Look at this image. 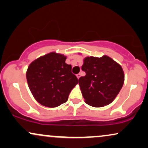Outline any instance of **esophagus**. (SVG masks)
<instances>
[{
	"mask_svg": "<svg viewBox=\"0 0 148 148\" xmlns=\"http://www.w3.org/2000/svg\"><path fill=\"white\" fill-rule=\"evenodd\" d=\"M76 76H77L78 79H79V78L80 77V74H76Z\"/></svg>",
	"mask_w": 148,
	"mask_h": 148,
	"instance_id": "34e87169",
	"label": "esophagus"
}]
</instances>
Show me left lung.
<instances>
[{
  "label": "left lung",
  "mask_w": 148,
  "mask_h": 148,
  "mask_svg": "<svg viewBox=\"0 0 148 148\" xmlns=\"http://www.w3.org/2000/svg\"><path fill=\"white\" fill-rule=\"evenodd\" d=\"M82 70L86 75L78 79L85 102L94 107L108 105L124 85V74L118 63L107 56L84 59Z\"/></svg>",
  "instance_id": "1"
}]
</instances>
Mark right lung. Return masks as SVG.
Listing matches in <instances>:
<instances>
[{
	"label": "right lung",
	"instance_id": "right-lung-1",
	"mask_svg": "<svg viewBox=\"0 0 148 148\" xmlns=\"http://www.w3.org/2000/svg\"><path fill=\"white\" fill-rule=\"evenodd\" d=\"M66 57L55 52L36 59L30 64L27 80L37 102L48 107H56L67 102L78 78L72 73V65Z\"/></svg>",
	"mask_w": 148,
	"mask_h": 148
}]
</instances>
